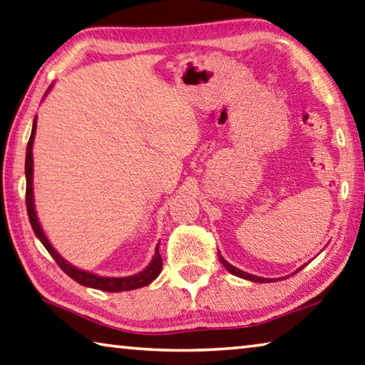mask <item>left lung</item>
Masks as SVG:
<instances>
[{
  "label": "left lung",
  "mask_w": 365,
  "mask_h": 365,
  "mask_svg": "<svg viewBox=\"0 0 365 365\" xmlns=\"http://www.w3.org/2000/svg\"><path fill=\"white\" fill-rule=\"evenodd\" d=\"M218 258H220V262H222V264L225 268H227L231 274H235V276H240V277H242V279H247V281H254V282H269V281H273V279H267V277H258V276H254V274H249V273H244V271H241V269H237L236 267H233V264H230L227 260H225V258L222 257V255H218ZM303 268V267H302ZM300 271V269H298Z\"/></svg>",
  "instance_id": "8db88e82"
}]
</instances>
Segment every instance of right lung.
I'll use <instances>...</instances> for the list:
<instances>
[{"label":"right lung","mask_w":365,"mask_h":365,"mask_svg":"<svg viewBox=\"0 0 365 365\" xmlns=\"http://www.w3.org/2000/svg\"><path fill=\"white\" fill-rule=\"evenodd\" d=\"M35 132H36V118L33 121V129H31V135L29 145H26V156H25V177H26V193H25V202H26V212H29V218L31 223V228L35 231V235L39 241H41L46 250L49 252L54 258L56 263L61 267L63 273H67L73 281H76L78 284L86 287H92V289H98V290H105V292H123V290H132V289H138L143 286H148L151 281H155L158 274L161 273L163 269V258L160 255V244L156 246L155 257L151 263L147 268L140 273H137L134 276H128V277H102L97 274H92L89 271H83L78 269L75 267H71L68 262H65L63 258L57 254L56 249L51 246V242L46 237L44 231L41 228V225L38 222L36 212H35V204H33V140H35Z\"/></svg>","instance_id":"1"}]
</instances>
